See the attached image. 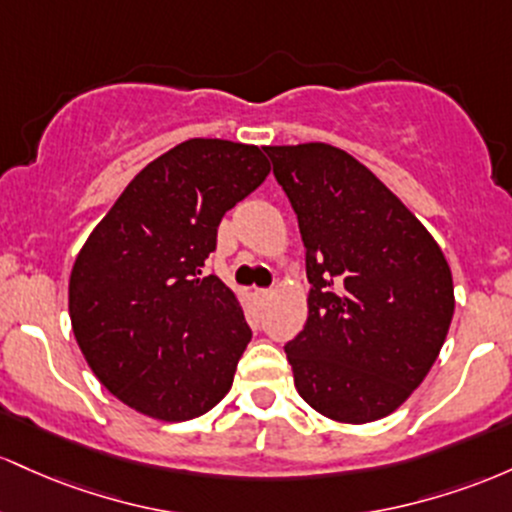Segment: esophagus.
I'll use <instances>...</instances> for the list:
<instances>
[{
	"label": "esophagus",
	"mask_w": 512,
	"mask_h": 512,
	"mask_svg": "<svg viewBox=\"0 0 512 512\" xmlns=\"http://www.w3.org/2000/svg\"><path fill=\"white\" fill-rule=\"evenodd\" d=\"M254 295H256V300L258 302H268V300H271V295H273V290H263V287H258V290L254 292Z\"/></svg>",
	"instance_id": "obj_1"
}]
</instances>
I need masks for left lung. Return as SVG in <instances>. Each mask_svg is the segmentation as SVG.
Segmentation results:
<instances>
[{"instance_id": "8db88e82", "label": "left lung", "mask_w": 512, "mask_h": 512, "mask_svg": "<svg viewBox=\"0 0 512 512\" xmlns=\"http://www.w3.org/2000/svg\"><path fill=\"white\" fill-rule=\"evenodd\" d=\"M307 249V324L285 346L297 392L338 423L380 421L438 360L455 285L433 234L326 142L266 147Z\"/></svg>"}]
</instances>
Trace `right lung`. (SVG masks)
<instances>
[{
  "label": "right lung",
  "instance_id": "right-lung-1",
  "mask_svg": "<svg viewBox=\"0 0 512 512\" xmlns=\"http://www.w3.org/2000/svg\"><path fill=\"white\" fill-rule=\"evenodd\" d=\"M268 174L256 145L186 140L125 186L79 249L74 338L103 387L142 416L191 421L232 389L251 329L237 292L200 268L222 215Z\"/></svg>",
  "mask_w": 512,
  "mask_h": 512
}]
</instances>
